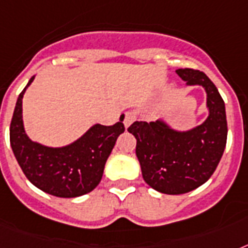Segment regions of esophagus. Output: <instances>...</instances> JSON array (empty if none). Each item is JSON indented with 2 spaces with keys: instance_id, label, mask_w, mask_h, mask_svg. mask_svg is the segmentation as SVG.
Listing matches in <instances>:
<instances>
[{
  "instance_id": "esophagus-1",
  "label": "esophagus",
  "mask_w": 248,
  "mask_h": 248,
  "mask_svg": "<svg viewBox=\"0 0 248 248\" xmlns=\"http://www.w3.org/2000/svg\"><path fill=\"white\" fill-rule=\"evenodd\" d=\"M136 120V113L132 112V110H128V112L124 113V127H128L130 124Z\"/></svg>"
}]
</instances>
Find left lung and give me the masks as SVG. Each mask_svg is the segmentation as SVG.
Wrapping results in <instances>:
<instances>
[{
	"instance_id": "obj_1",
	"label": "left lung",
	"mask_w": 248,
	"mask_h": 248,
	"mask_svg": "<svg viewBox=\"0 0 248 248\" xmlns=\"http://www.w3.org/2000/svg\"><path fill=\"white\" fill-rule=\"evenodd\" d=\"M176 73L188 85L203 86L210 116L198 127L177 132L163 122L135 121L127 128L136 139V157L143 179L165 194H183L204 184L215 172L227 145L225 104L203 72L180 68Z\"/></svg>"
}]
</instances>
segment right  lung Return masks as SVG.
<instances>
[{
	"label": "right lung",
	"mask_w": 248,
	"mask_h": 248,
	"mask_svg": "<svg viewBox=\"0 0 248 248\" xmlns=\"http://www.w3.org/2000/svg\"><path fill=\"white\" fill-rule=\"evenodd\" d=\"M33 78L19 93L10 124L14 155L27 179L41 190L62 198L83 196L100 183L117 138L124 131V117L113 126L95 124L68 147L47 148L33 143L24 132L21 121V99Z\"/></svg>",
	"instance_id": "right-lung-1"
}]
</instances>
